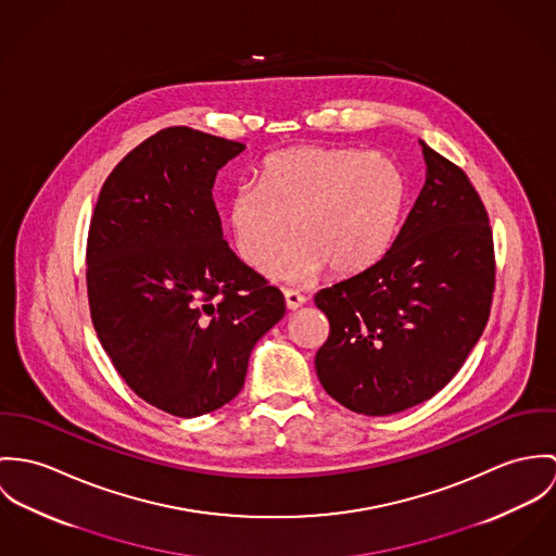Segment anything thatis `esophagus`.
Listing matches in <instances>:
<instances>
[{
	"mask_svg": "<svg viewBox=\"0 0 556 556\" xmlns=\"http://www.w3.org/2000/svg\"><path fill=\"white\" fill-rule=\"evenodd\" d=\"M283 299H286V307L290 311H296V308H301L307 303V299L301 292H294V290H286Z\"/></svg>",
	"mask_w": 556,
	"mask_h": 556,
	"instance_id": "34e87169",
	"label": "esophagus"
}]
</instances>
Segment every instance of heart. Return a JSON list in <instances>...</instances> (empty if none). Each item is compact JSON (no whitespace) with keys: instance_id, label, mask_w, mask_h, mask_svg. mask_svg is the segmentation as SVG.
Segmentation results:
<instances>
[{"instance_id":"heart-1","label":"heart","mask_w":556,"mask_h":556,"mask_svg":"<svg viewBox=\"0 0 556 556\" xmlns=\"http://www.w3.org/2000/svg\"><path fill=\"white\" fill-rule=\"evenodd\" d=\"M405 177L381 153L341 147H301L270 155L262 184L230 191L226 217L237 253L264 270L286 248L273 277L299 283L328 266L354 275L390 248L403 204Z\"/></svg>"}]
</instances>
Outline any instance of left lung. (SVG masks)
<instances>
[{
  "mask_svg": "<svg viewBox=\"0 0 556 556\" xmlns=\"http://www.w3.org/2000/svg\"><path fill=\"white\" fill-rule=\"evenodd\" d=\"M427 179L394 243L315 294L330 334L315 354L324 390L365 416L425 403L465 365L489 321L493 232L467 175L420 140Z\"/></svg>",
  "mask_w": 556,
  "mask_h": 556,
  "instance_id": "1",
  "label": "left lung"
}]
</instances>
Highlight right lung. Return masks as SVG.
Returning a JSON list of instances; mask_svg holds the SVG:
<instances>
[{
	"label": "right lung",
	"mask_w": 556,
	"mask_h": 556,
	"mask_svg": "<svg viewBox=\"0 0 556 556\" xmlns=\"http://www.w3.org/2000/svg\"><path fill=\"white\" fill-rule=\"evenodd\" d=\"M243 142L166 127L104 181L87 239L93 328L149 405L195 418L243 388L253 345L283 317V294L228 248L217 170Z\"/></svg>",
	"instance_id": "1"
}]
</instances>
